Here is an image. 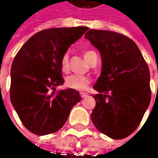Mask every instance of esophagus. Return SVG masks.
<instances>
[{
    "label": "esophagus",
    "mask_w": 158,
    "mask_h": 158,
    "mask_svg": "<svg viewBox=\"0 0 158 158\" xmlns=\"http://www.w3.org/2000/svg\"><path fill=\"white\" fill-rule=\"evenodd\" d=\"M80 96L82 98H85L86 96H88V93H86V92H80Z\"/></svg>",
    "instance_id": "34e87169"
}]
</instances>
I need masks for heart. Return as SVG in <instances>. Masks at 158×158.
Segmentation results:
<instances>
[{"mask_svg":"<svg viewBox=\"0 0 158 158\" xmlns=\"http://www.w3.org/2000/svg\"><path fill=\"white\" fill-rule=\"evenodd\" d=\"M83 56L89 63H91L95 60H98V54L93 50H87L83 52ZM60 69L64 73H67L69 69V52H65L60 59ZM91 79L89 76L72 75L68 76L65 80V85L68 88L76 90H84L88 88Z\"/></svg>","mask_w":158,"mask_h":158,"instance_id":"1","label":"heart"}]
</instances>
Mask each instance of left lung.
Wrapping results in <instances>:
<instances>
[{
  "instance_id": "obj_1",
  "label": "left lung",
  "mask_w": 158,
  "mask_h": 158,
  "mask_svg": "<svg viewBox=\"0 0 158 158\" xmlns=\"http://www.w3.org/2000/svg\"><path fill=\"white\" fill-rule=\"evenodd\" d=\"M85 39L102 58L91 120L110 138H126L139 127L150 102L149 67L136 44L123 34L92 29Z\"/></svg>"
}]
</instances>
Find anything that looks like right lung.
I'll return each instance as SVG.
<instances>
[{
	"mask_svg": "<svg viewBox=\"0 0 158 158\" xmlns=\"http://www.w3.org/2000/svg\"><path fill=\"white\" fill-rule=\"evenodd\" d=\"M89 28H52L34 34L22 46L11 66L10 101L23 125L37 135L60 130L70 110L81 101L79 92L56 90L64 79L60 59Z\"/></svg>",
	"mask_w": 158,
	"mask_h": 158,
	"instance_id": "add662e5",
	"label": "right lung"
}]
</instances>
